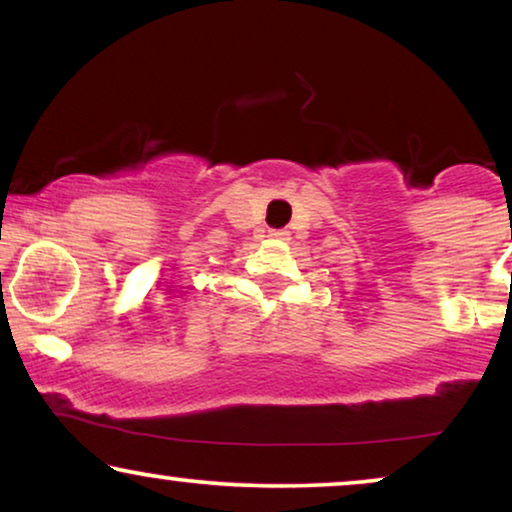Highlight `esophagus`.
Segmentation results:
<instances>
[{
	"label": "esophagus",
	"mask_w": 512,
	"mask_h": 512,
	"mask_svg": "<svg viewBox=\"0 0 512 512\" xmlns=\"http://www.w3.org/2000/svg\"><path fill=\"white\" fill-rule=\"evenodd\" d=\"M289 230H270V237L272 240H277V242H286L289 240Z\"/></svg>",
	"instance_id": "1"
}]
</instances>
